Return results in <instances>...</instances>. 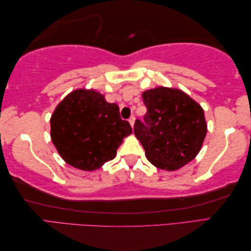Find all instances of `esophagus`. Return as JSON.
<instances>
[{
	"label": "esophagus",
	"instance_id": "esophagus-1",
	"mask_svg": "<svg viewBox=\"0 0 251 251\" xmlns=\"http://www.w3.org/2000/svg\"><path fill=\"white\" fill-rule=\"evenodd\" d=\"M128 121H129V124L131 125V127H134V125H135V116H131Z\"/></svg>",
	"mask_w": 251,
	"mask_h": 251
}]
</instances>
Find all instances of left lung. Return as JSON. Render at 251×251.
Returning <instances> with one entry per match:
<instances>
[{
	"instance_id": "1",
	"label": "left lung",
	"mask_w": 251,
	"mask_h": 251,
	"mask_svg": "<svg viewBox=\"0 0 251 251\" xmlns=\"http://www.w3.org/2000/svg\"><path fill=\"white\" fill-rule=\"evenodd\" d=\"M145 123L136 120L134 132L154 166L174 172L201 151L207 134L204 110L177 88L159 86L142 93Z\"/></svg>"
}]
</instances>
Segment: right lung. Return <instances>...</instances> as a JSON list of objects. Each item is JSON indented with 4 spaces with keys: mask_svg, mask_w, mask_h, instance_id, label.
Returning <instances> with one entry per match:
<instances>
[{
    "mask_svg": "<svg viewBox=\"0 0 251 251\" xmlns=\"http://www.w3.org/2000/svg\"><path fill=\"white\" fill-rule=\"evenodd\" d=\"M132 134L116 103L95 89L79 88L63 98L50 117V138L72 167L93 172L113 159L125 137Z\"/></svg>",
    "mask_w": 251,
    "mask_h": 251,
    "instance_id": "obj_1",
    "label": "right lung"
}]
</instances>
